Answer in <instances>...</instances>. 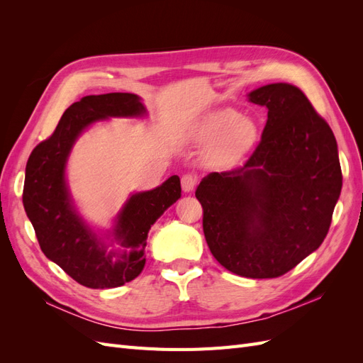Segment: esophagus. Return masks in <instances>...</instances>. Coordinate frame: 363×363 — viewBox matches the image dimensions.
<instances>
[{"instance_id":"esophagus-1","label":"esophagus","mask_w":363,"mask_h":363,"mask_svg":"<svg viewBox=\"0 0 363 363\" xmlns=\"http://www.w3.org/2000/svg\"><path fill=\"white\" fill-rule=\"evenodd\" d=\"M196 182H199V175L196 174H192V172L184 174L182 177V189L184 192H191L196 186Z\"/></svg>"}]
</instances>
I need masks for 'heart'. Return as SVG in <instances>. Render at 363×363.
<instances>
[{"instance_id": "1", "label": "heart", "mask_w": 363, "mask_h": 363, "mask_svg": "<svg viewBox=\"0 0 363 363\" xmlns=\"http://www.w3.org/2000/svg\"><path fill=\"white\" fill-rule=\"evenodd\" d=\"M256 136V124L251 119L240 118L232 108L208 115L195 131L196 140H216L208 151V160L213 164H228L240 159L255 144Z\"/></svg>"}]
</instances>
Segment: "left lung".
I'll return each mask as SVG.
<instances>
[{
	"label": "left lung",
	"mask_w": 363,
	"mask_h": 363,
	"mask_svg": "<svg viewBox=\"0 0 363 363\" xmlns=\"http://www.w3.org/2000/svg\"><path fill=\"white\" fill-rule=\"evenodd\" d=\"M248 96L268 108L260 142L244 167L204 177L195 196L213 257L238 276L276 279L323 244L342 171L330 125L301 89L272 83Z\"/></svg>",
	"instance_id": "obj_1"
}]
</instances>
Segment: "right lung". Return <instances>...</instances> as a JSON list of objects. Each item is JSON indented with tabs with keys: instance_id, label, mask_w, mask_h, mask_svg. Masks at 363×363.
<instances>
[{
	"instance_id": "1",
	"label": "right lung",
	"mask_w": 363,
	"mask_h": 363,
	"mask_svg": "<svg viewBox=\"0 0 363 363\" xmlns=\"http://www.w3.org/2000/svg\"><path fill=\"white\" fill-rule=\"evenodd\" d=\"M144 112L135 94L87 95L65 111L52 135L36 145L27 162L23 203L40 250L86 288H118L136 279L145 267L151 225L180 199L179 175L156 189L135 194L118 216L113 239L121 251L112 252H106L71 204L65 163L77 136L98 119Z\"/></svg>"
}]
</instances>
